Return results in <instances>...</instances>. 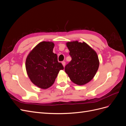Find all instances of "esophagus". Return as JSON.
Wrapping results in <instances>:
<instances>
[{"label":"esophagus","mask_w":126,"mask_h":126,"mask_svg":"<svg viewBox=\"0 0 126 126\" xmlns=\"http://www.w3.org/2000/svg\"><path fill=\"white\" fill-rule=\"evenodd\" d=\"M62 64H63V67L65 66V64H66L65 62H62Z\"/></svg>","instance_id":"34e87169"}]
</instances>
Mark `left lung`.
<instances>
[{"instance_id":"8db88e82","label":"left lung","mask_w":126,"mask_h":126,"mask_svg":"<svg viewBox=\"0 0 126 126\" xmlns=\"http://www.w3.org/2000/svg\"><path fill=\"white\" fill-rule=\"evenodd\" d=\"M71 60L64 67L70 79L78 85H83L92 80L99 66L98 57L93 49L85 42H68Z\"/></svg>"}]
</instances>
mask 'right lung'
Returning <instances> with one entry per match:
<instances>
[{
    "instance_id": "right-lung-1",
    "label": "right lung",
    "mask_w": 126,
    "mask_h": 126,
    "mask_svg": "<svg viewBox=\"0 0 126 126\" xmlns=\"http://www.w3.org/2000/svg\"><path fill=\"white\" fill-rule=\"evenodd\" d=\"M54 44L43 41L30 52L26 60L27 73L31 81L41 89H47L54 83L60 70L64 68L53 52Z\"/></svg>"
}]
</instances>
